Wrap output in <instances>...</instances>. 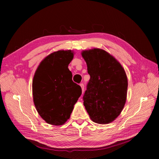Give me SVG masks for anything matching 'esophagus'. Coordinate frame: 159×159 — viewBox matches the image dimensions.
Instances as JSON below:
<instances>
[{"instance_id": "obj_1", "label": "esophagus", "mask_w": 159, "mask_h": 159, "mask_svg": "<svg viewBox=\"0 0 159 159\" xmlns=\"http://www.w3.org/2000/svg\"><path fill=\"white\" fill-rule=\"evenodd\" d=\"M80 86L81 88V89H82V94H83V93L84 92V84L83 83L80 84Z\"/></svg>"}]
</instances>
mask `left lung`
Here are the masks:
<instances>
[{
  "label": "left lung",
  "instance_id": "left-lung-1",
  "mask_svg": "<svg viewBox=\"0 0 159 159\" xmlns=\"http://www.w3.org/2000/svg\"><path fill=\"white\" fill-rule=\"evenodd\" d=\"M81 55L88 66L90 80L84 95V105L95 123L112 122L126 102L127 78L121 64L102 49L84 50Z\"/></svg>",
  "mask_w": 159,
  "mask_h": 159
}]
</instances>
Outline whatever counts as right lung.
<instances>
[{"label": "right lung", "mask_w": 159, "mask_h": 159, "mask_svg": "<svg viewBox=\"0 0 159 159\" xmlns=\"http://www.w3.org/2000/svg\"><path fill=\"white\" fill-rule=\"evenodd\" d=\"M73 57L71 50L53 52L41 61L34 76V103L40 117L48 124H64L81 95V87L72 81L68 69Z\"/></svg>", "instance_id": "obj_1"}]
</instances>
